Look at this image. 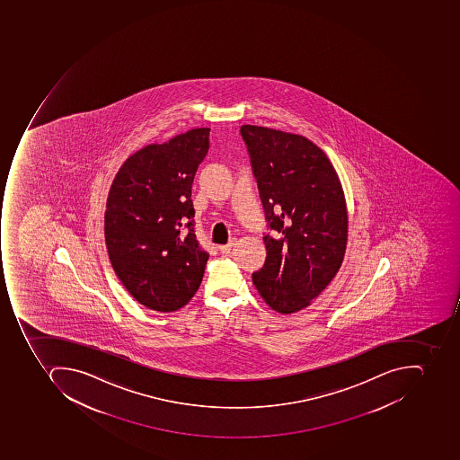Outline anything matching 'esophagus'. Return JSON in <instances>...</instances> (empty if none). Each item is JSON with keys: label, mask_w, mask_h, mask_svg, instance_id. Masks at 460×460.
Returning a JSON list of instances; mask_svg holds the SVG:
<instances>
[{"label": "esophagus", "mask_w": 460, "mask_h": 460, "mask_svg": "<svg viewBox=\"0 0 460 460\" xmlns=\"http://www.w3.org/2000/svg\"><path fill=\"white\" fill-rule=\"evenodd\" d=\"M234 244V242H231V243L228 244H221V246H218V251L221 252L222 254L231 253Z\"/></svg>", "instance_id": "1"}]
</instances>
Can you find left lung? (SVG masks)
Here are the masks:
<instances>
[{
  "mask_svg": "<svg viewBox=\"0 0 460 460\" xmlns=\"http://www.w3.org/2000/svg\"><path fill=\"white\" fill-rule=\"evenodd\" d=\"M264 217L266 261L252 274L271 310L310 305L341 269L348 242L345 194L330 159L311 140L242 125Z\"/></svg>",
  "mask_w": 460,
  "mask_h": 460,
  "instance_id": "obj_1",
  "label": "left lung"
}]
</instances>
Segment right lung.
Returning a JSON list of instances; mask_svg holds the SVG:
<instances>
[{
    "instance_id": "1",
    "label": "right lung",
    "mask_w": 460,
    "mask_h": 460,
    "mask_svg": "<svg viewBox=\"0 0 460 460\" xmlns=\"http://www.w3.org/2000/svg\"><path fill=\"white\" fill-rule=\"evenodd\" d=\"M209 130L196 128L137 150L108 192V256L130 296L149 310L177 311L201 284L209 254L196 238L191 186Z\"/></svg>"
}]
</instances>
